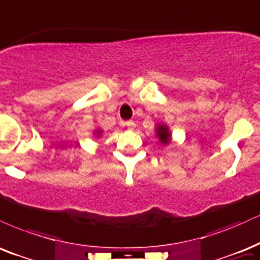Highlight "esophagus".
Segmentation results:
<instances>
[{
    "mask_svg": "<svg viewBox=\"0 0 260 260\" xmlns=\"http://www.w3.org/2000/svg\"><path fill=\"white\" fill-rule=\"evenodd\" d=\"M121 126L127 127V129H129V130H134V129H135L136 124H135V121L127 120V121H124V123H121Z\"/></svg>",
    "mask_w": 260,
    "mask_h": 260,
    "instance_id": "34e87169",
    "label": "esophagus"
}]
</instances>
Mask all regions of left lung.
<instances>
[{
    "instance_id": "1",
    "label": "left lung",
    "mask_w": 260,
    "mask_h": 260,
    "mask_svg": "<svg viewBox=\"0 0 260 260\" xmlns=\"http://www.w3.org/2000/svg\"><path fill=\"white\" fill-rule=\"evenodd\" d=\"M155 135L159 139V142L161 145H169V142L172 141V134H170L169 127L166 124H158L155 127Z\"/></svg>"
}]
</instances>
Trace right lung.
<instances>
[{
  "label": "right lung",
  "instance_id": "1",
  "mask_svg": "<svg viewBox=\"0 0 260 260\" xmlns=\"http://www.w3.org/2000/svg\"><path fill=\"white\" fill-rule=\"evenodd\" d=\"M94 135H96V136H100L101 135V134H102V130H100V129H97V130H94Z\"/></svg>",
  "mask_w": 260,
  "mask_h": 260
}]
</instances>
